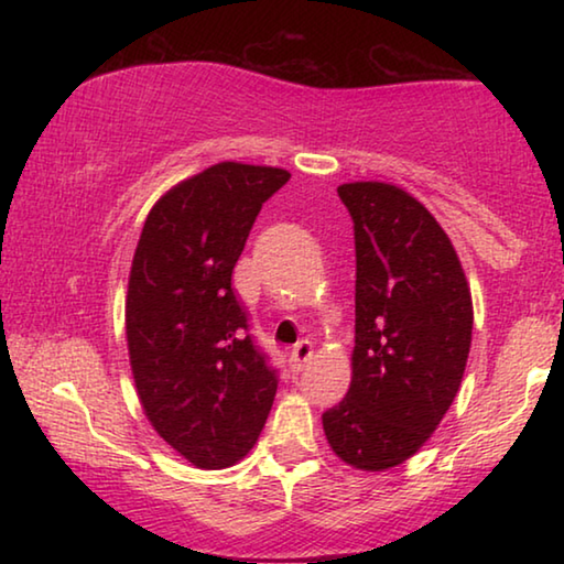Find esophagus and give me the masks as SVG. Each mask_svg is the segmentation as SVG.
Here are the masks:
<instances>
[{"mask_svg":"<svg viewBox=\"0 0 564 564\" xmlns=\"http://www.w3.org/2000/svg\"><path fill=\"white\" fill-rule=\"evenodd\" d=\"M311 358H313V343L311 340H301V343H295V346H293L291 356H289V362H291L293 370H303V366Z\"/></svg>","mask_w":564,"mask_h":564,"instance_id":"esophagus-1","label":"esophagus"}]
</instances>
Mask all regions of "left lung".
<instances>
[{"label":"left lung","mask_w":564,"mask_h":564,"mask_svg":"<svg viewBox=\"0 0 564 564\" xmlns=\"http://www.w3.org/2000/svg\"><path fill=\"white\" fill-rule=\"evenodd\" d=\"M338 196L356 236V348L323 431L343 463L380 473L415 455L453 405L473 299L451 238L408 191L356 181Z\"/></svg>","instance_id":"8db88e82"}]
</instances>
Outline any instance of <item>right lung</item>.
I'll return each instance as SVG.
<instances>
[{
    "label": "right lung",
    "instance_id": "1",
    "mask_svg": "<svg viewBox=\"0 0 564 564\" xmlns=\"http://www.w3.org/2000/svg\"><path fill=\"white\" fill-rule=\"evenodd\" d=\"M289 171L221 161L147 216L127 293L133 383L149 423L204 470L241 460L271 413L279 373L248 336L234 265Z\"/></svg>",
    "mask_w": 564,
    "mask_h": 564
}]
</instances>
